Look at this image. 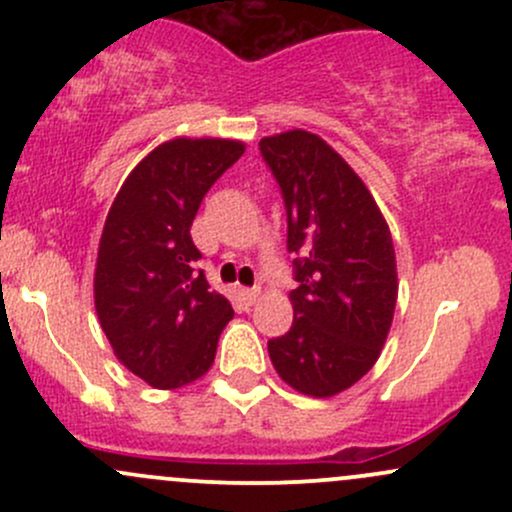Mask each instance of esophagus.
Wrapping results in <instances>:
<instances>
[{
	"mask_svg": "<svg viewBox=\"0 0 512 512\" xmlns=\"http://www.w3.org/2000/svg\"><path fill=\"white\" fill-rule=\"evenodd\" d=\"M260 293H262L260 286H252V289L243 291V296H245V301H248V303H255L257 298H260Z\"/></svg>",
	"mask_w": 512,
	"mask_h": 512,
	"instance_id": "obj_1",
	"label": "esophagus"
}]
</instances>
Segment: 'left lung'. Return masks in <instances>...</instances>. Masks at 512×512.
I'll use <instances>...</instances> for the list:
<instances>
[{
    "label": "left lung",
    "mask_w": 512,
    "mask_h": 512,
    "mask_svg": "<svg viewBox=\"0 0 512 512\" xmlns=\"http://www.w3.org/2000/svg\"><path fill=\"white\" fill-rule=\"evenodd\" d=\"M296 252L293 325L269 339L276 373L293 390L334 397L378 361L397 305L390 228L354 168L305 129L264 137Z\"/></svg>",
    "instance_id": "1"
}]
</instances>
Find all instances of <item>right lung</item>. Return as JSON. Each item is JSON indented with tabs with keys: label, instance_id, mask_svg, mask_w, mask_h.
<instances>
[{
	"label": "right lung",
	"instance_id": "obj_1",
	"mask_svg": "<svg viewBox=\"0 0 512 512\" xmlns=\"http://www.w3.org/2000/svg\"><path fill=\"white\" fill-rule=\"evenodd\" d=\"M245 144L178 137L158 144L122 182L98 245L93 301L117 361L158 390L211 368L233 317L209 289L190 236L199 204Z\"/></svg>",
	"mask_w": 512,
	"mask_h": 512
}]
</instances>
